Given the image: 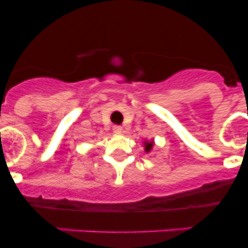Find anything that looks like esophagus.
Segmentation results:
<instances>
[{"label":"esophagus","instance_id":"obj_1","mask_svg":"<svg viewBox=\"0 0 248 248\" xmlns=\"http://www.w3.org/2000/svg\"><path fill=\"white\" fill-rule=\"evenodd\" d=\"M113 131L115 133V134H119V133H122V131H123V128L120 125H114L113 126Z\"/></svg>","mask_w":248,"mask_h":248}]
</instances>
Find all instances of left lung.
I'll list each match as a JSON object with an SVG mask.
<instances>
[{
    "instance_id": "1",
    "label": "left lung",
    "mask_w": 248,
    "mask_h": 248,
    "mask_svg": "<svg viewBox=\"0 0 248 248\" xmlns=\"http://www.w3.org/2000/svg\"><path fill=\"white\" fill-rule=\"evenodd\" d=\"M144 145H145V151H150L151 148H153V141L151 143H145Z\"/></svg>"
}]
</instances>
